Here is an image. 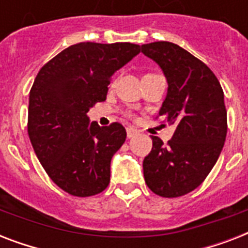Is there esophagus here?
<instances>
[{
  "label": "esophagus",
  "mask_w": 248,
  "mask_h": 248,
  "mask_svg": "<svg viewBox=\"0 0 248 248\" xmlns=\"http://www.w3.org/2000/svg\"><path fill=\"white\" fill-rule=\"evenodd\" d=\"M127 139H131V138H134V136H136L138 134H139V131L138 130H135L134 127H127Z\"/></svg>",
  "instance_id": "esophagus-1"
}]
</instances>
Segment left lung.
Returning a JSON list of instances; mask_svg holds the SVG:
<instances>
[{
    "label": "left lung",
    "instance_id": "left-lung-1",
    "mask_svg": "<svg viewBox=\"0 0 248 248\" xmlns=\"http://www.w3.org/2000/svg\"><path fill=\"white\" fill-rule=\"evenodd\" d=\"M141 52L166 76L169 89L159 116L175 127L167 144L152 136L144 179L153 193L175 198L200 186L219 158L228 130L224 93L203 62L172 42L141 45Z\"/></svg>",
    "mask_w": 248,
    "mask_h": 248
}]
</instances>
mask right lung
<instances>
[{
    "label": "right lung",
    "mask_w": 248,
    "mask_h": 248,
    "mask_svg": "<svg viewBox=\"0 0 248 248\" xmlns=\"http://www.w3.org/2000/svg\"><path fill=\"white\" fill-rule=\"evenodd\" d=\"M140 52L130 42L72 45L45 64L29 93L28 135L50 179L76 197L101 193L110 161L126 140L118 122L90 124L87 112L107 99L113 73Z\"/></svg>",
    "instance_id": "add662e5"
}]
</instances>
